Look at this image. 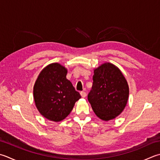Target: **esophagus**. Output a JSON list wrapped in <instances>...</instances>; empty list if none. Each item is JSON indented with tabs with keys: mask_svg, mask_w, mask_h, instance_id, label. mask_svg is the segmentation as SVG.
<instances>
[{
	"mask_svg": "<svg viewBox=\"0 0 160 160\" xmlns=\"http://www.w3.org/2000/svg\"><path fill=\"white\" fill-rule=\"evenodd\" d=\"M80 95H81V96L82 97V98H85L86 96H87V93H85V92H81Z\"/></svg>",
	"mask_w": 160,
	"mask_h": 160,
	"instance_id": "1",
	"label": "esophagus"
}]
</instances>
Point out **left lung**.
Returning a JSON list of instances; mask_svg holds the SVG:
<instances>
[{"mask_svg":"<svg viewBox=\"0 0 160 160\" xmlns=\"http://www.w3.org/2000/svg\"><path fill=\"white\" fill-rule=\"evenodd\" d=\"M88 101L96 115L108 121L121 114L129 98L126 78L117 66L105 62L94 68Z\"/></svg>","mask_w":160,"mask_h":160,"instance_id":"1","label":"left lung"}]
</instances>
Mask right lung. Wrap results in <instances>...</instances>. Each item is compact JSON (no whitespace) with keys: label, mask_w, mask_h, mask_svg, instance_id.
<instances>
[{"label":"right lung","mask_w":160,"mask_h":160,"mask_svg":"<svg viewBox=\"0 0 160 160\" xmlns=\"http://www.w3.org/2000/svg\"><path fill=\"white\" fill-rule=\"evenodd\" d=\"M67 68L60 64H50L41 71L34 83L33 97L36 108L49 121L64 120L81 98L67 79Z\"/></svg>","instance_id":"obj_1"}]
</instances>
